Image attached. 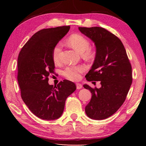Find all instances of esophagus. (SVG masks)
<instances>
[{
	"instance_id": "esophagus-1",
	"label": "esophagus",
	"mask_w": 146,
	"mask_h": 146,
	"mask_svg": "<svg viewBox=\"0 0 146 146\" xmlns=\"http://www.w3.org/2000/svg\"><path fill=\"white\" fill-rule=\"evenodd\" d=\"M76 85L77 89H81L82 88V85L80 84V83H76Z\"/></svg>"
}]
</instances>
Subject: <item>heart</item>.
<instances>
[{"mask_svg": "<svg viewBox=\"0 0 146 146\" xmlns=\"http://www.w3.org/2000/svg\"><path fill=\"white\" fill-rule=\"evenodd\" d=\"M67 42L71 48L82 54L83 57L91 60L94 56V53L90 47V43L85 37L80 34H73L67 39ZM61 45L58 43L56 45L52 51V57L55 63L60 61V54ZM85 68L82 66H70L66 67L63 71V75L71 81H78L81 78V74Z\"/></svg>", "mask_w": 146, "mask_h": 146, "instance_id": "b5f03b06", "label": "heart"}]
</instances>
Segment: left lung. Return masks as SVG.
<instances>
[{"instance_id":"left-lung-1","label":"left lung","mask_w":146,"mask_h":146,"mask_svg":"<svg viewBox=\"0 0 146 146\" xmlns=\"http://www.w3.org/2000/svg\"><path fill=\"white\" fill-rule=\"evenodd\" d=\"M79 30L95 42L97 49L86 79L100 81L102 85L100 88L83 85L92 95L85 112L90 119L103 120L115 113L125 102L132 82L131 64L122 41L113 34L100 27H80Z\"/></svg>"}]
</instances>
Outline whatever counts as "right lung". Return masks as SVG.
Segmentation results:
<instances>
[{
  "mask_svg": "<svg viewBox=\"0 0 146 146\" xmlns=\"http://www.w3.org/2000/svg\"><path fill=\"white\" fill-rule=\"evenodd\" d=\"M70 26L43 29L36 33L19 54L17 81L21 98L36 116L43 120H54L63 112L65 101L76 89L73 82L64 80L50 85L49 76L54 73L52 51Z\"/></svg>",
  "mask_w": 146,
  "mask_h": 146,
  "instance_id": "right-lung-1",
  "label": "right lung"
}]
</instances>
